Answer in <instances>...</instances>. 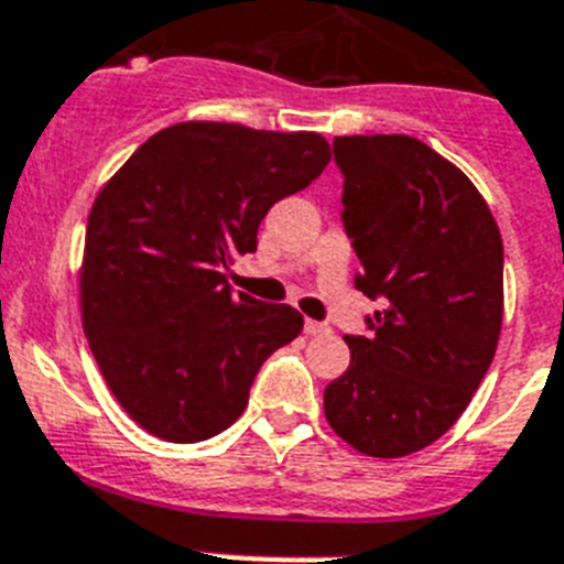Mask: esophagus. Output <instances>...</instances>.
<instances>
[{
    "mask_svg": "<svg viewBox=\"0 0 564 564\" xmlns=\"http://www.w3.org/2000/svg\"><path fill=\"white\" fill-rule=\"evenodd\" d=\"M305 334L307 336H328L330 328L325 322H316V319H305Z\"/></svg>",
    "mask_w": 564,
    "mask_h": 564,
    "instance_id": "1",
    "label": "esophagus"
}]
</instances>
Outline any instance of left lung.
I'll list each match as a JSON object with an SVG mask.
<instances>
[{"mask_svg": "<svg viewBox=\"0 0 564 564\" xmlns=\"http://www.w3.org/2000/svg\"><path fill=\"white\" fill-rule=\"evenodd\" d=\"M345 230L382 311L345 336L350 365L325 388L336 436L373 459L416 454L454 427L502 334V236L474 182L402 133L336 137Z\"/></svg>", "mask_w": 564, "mask_h": 564, "instance_id": "8db88e82", "label": "left lung"}]
</instances>
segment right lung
Segmentation results:
<instances>
[{
	"mask_svg": "<svg viewBox=\"0 0 564 564\" xmlns=\"http://www.w3.org/2000/svg\"><path fill=\"white\" fill-rule=\"evenodd\" d=\"M322 133L180 122L96 194L79 264L82 328L110 393L148 433L202 442L242 416L250 382L302 334L291 305L228 288L273 202L325 171Z\"/></svg>",
	"mask_w": 564,
	"mask_h": 564,
	"instance_id": "1",
	"label": "right lung"
}]
</instances>
